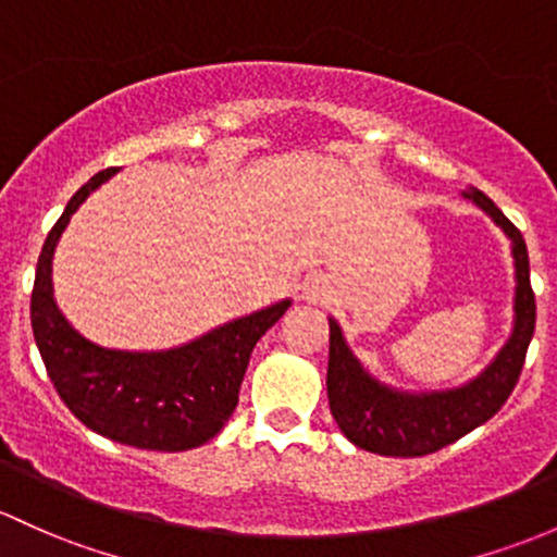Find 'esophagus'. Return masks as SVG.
<instances>
[{
	"mask_svg": "<svg viewBox=\"0 0 557 557\" xmlns=\"http://www.w3.org/2000/svg\"><path fill=\"white\" fill-rule=\"evenodd\" d=\"M305 297H313L315 300V297H319V289H305Z\"/></svg>",
	"mask_w": 557,
	"mask_h": 557,
	"instance_id": "esophagus-1",
	"label": "esophagus"
}]
</instances>
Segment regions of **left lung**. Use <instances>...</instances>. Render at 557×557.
Wrapping results in <instances>:
<instances>
[{"label":"left lung","instance_id":"1","mask_svg":"<svg viewBox=\"0 0 557 557\" xmlns=\"http://www.w3.org/2000/svg\"><path fill=\"white\" fill-rule=\"evenodd\" d=\"M462 196L481 207L505 231L516 260L512 332L481 374L448 391H398L376 380L358 361L343 329L329 319V409L350 444L382 457H424L492 420L510 398L523 369L525 350L534 337L536 302L529 281V252L523 236L486 194L470 188Z\"/></svg>","mask_w":557,"mask_h":557}]
</instances>
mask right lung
Wrapping results in <instances>:
<instances>
[{
	"instance_id": "right-lung-1",
	"label": "right lung",
	"mask_w": 557,
	"mask_h": 557,
	"mask_svg": "<svg viewBox=\"0 0 557 557\" xmlns=\"http://www.w3.org/2000/svg\"><path fill=\"white\" fill-rule=\"evenodd\" d=\"M116 172L111 166L89 177L47 233L32 292L34 339L58 396L89 430L124 446L188 451L231 420L257 339L292 300L233 319L170 350H113L82 337L52 295V255L71 214Z\"/></svg>"
}]
</instances>
